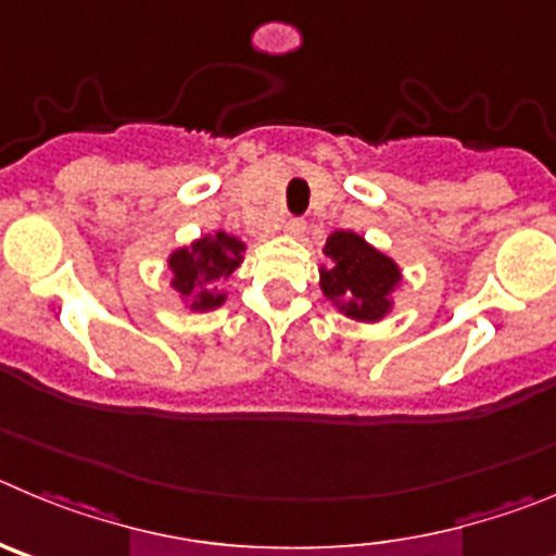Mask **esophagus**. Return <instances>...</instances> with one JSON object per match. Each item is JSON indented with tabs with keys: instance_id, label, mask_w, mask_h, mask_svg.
<instances>
[{
	"instance_id": "obj_1",
	"label": "esophagus",
	"mask_w": 556,
	"mask_h": 556,
	"mask_svg": "<svg viewBox=\"0 0 556 556\" xmlns=\"http://www.w3.org/2000/svg\"><path fill=\"white\" fill-rule=\"evenodd\" d=\"M304 227H307V224H304V218H285V224H282L285 232L293 235V238H299V235L304 232Z\"/></svg>"
}]
</instances>
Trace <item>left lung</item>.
Masks as SVG:
<instances>
[{"instance_id":"left-lung-1","label":"left lung","mask_w":556,"mask_h":556,"mask_svg":"<svg viewBox=\"0 0 556 556\" xmlns=\"http://www.w3.org/2000/svg\"><path fill=\"white\" fill-rule=\"evenodd\" d=\"M332 263L321 271V288L329 299H343L346 315L359 321H377L388 313V293L399 282V268L390 257L354 232L329 235L324 249Z\"/></svg>"}]
</instances>
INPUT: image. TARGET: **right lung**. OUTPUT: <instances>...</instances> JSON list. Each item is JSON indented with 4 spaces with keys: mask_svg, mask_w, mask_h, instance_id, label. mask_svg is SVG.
<instances>
[{
    "mask_svg": "<svg viewBox=\"0 0 556 556\" xmlns=\"http://www.w3.org/2000/svg\"><path fill=\"white\" fill-rule=\"evenodd\" d=\"M241 252L243 243L227 232L202 238V241L191 243L188 249H179L168 260V266L174 271V288L191 302V307H218L224 296L222 293H213L210 285L229 279V274L241 263Z\"/></svg>",
    "mask_w": 556,
    "mask_h": 556,
    "instance_id": "right-lung-1",
    "label": "right lung"
}]
</instances>
